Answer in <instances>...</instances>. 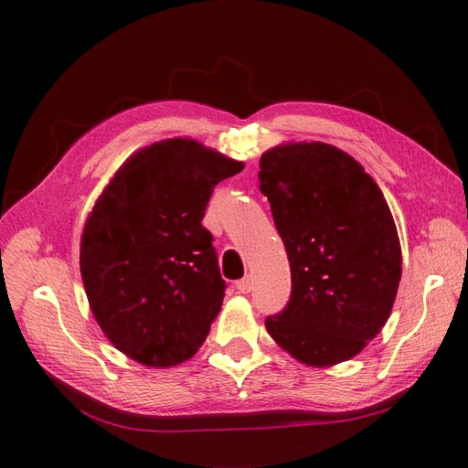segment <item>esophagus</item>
<instances>
[{
  "instance_id": "obj_1",
  "label": "esophagus",
  "mask_w": 468,
  "mask_h": 468,
  "mask_svg": "<svg viewBox=\"0 0 468 468\" xmlns=\"http://www.w3.org/2000/svg\"><path fill=\"white\" fill-rule=\"evenodd\" d=\"M237 292L239 293H250L253 290V283H251V277H243V280H239L235 283Z\"/></svg>"
}]
</instances>
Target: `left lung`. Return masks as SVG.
Returning a JSON list of instances; mask_svg holds the SVG:
<instances>
[{
    "instance_id": "left-lung-1",
    "label": "left lung",
    "mask_w": 468,
    "mask_h": 468,
    "mask_svg": "<svg viewBox=\"0 0 468 468\" xmlns=\"http://www.w3.org/2000/svg\"><path fill=\"white\" fill-rule=\"evenodd\" d=\"M260 166V191L292 267L290 302L267 315V332L307 366L350 360L384 327L402 275L386 198L364 166L332 144L275 146Z\"/></svg>"
}]
</instances>
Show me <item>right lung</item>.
Wrapping results in <instances>:
<instances>
[{
    "mask_svg": "<svg viewBox=\"0 0 468 468\" xmlns=\"http://www.w3.org/2000/svg\"><path fill=\"white\" fill-rule=\"evenodd\" d=\"M243 163L191 138L134 153L84 225L80 273L98 325L122 354L168 367L195 356L225 282L201 225L213 188Z\"/></svg>",
    "mask_w": 468,
    "mask_h": 468,
    "instance_id": "right-lung-1",
    "label": "right lung"
}]
</instances>
